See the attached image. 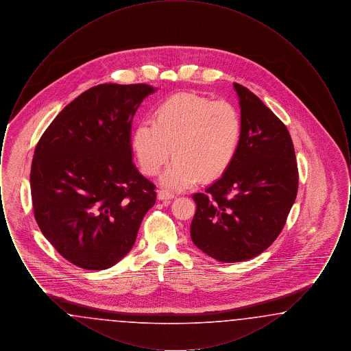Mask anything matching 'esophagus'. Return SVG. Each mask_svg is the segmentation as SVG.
<instances>
[{"label":"esophagus","mask_w":351,"mask_h":351,"mask_svg":"<svg viewBox=\"0 0 351 351\" xmlns=\"http://www.w3.org/2000/svg\"><path fill=\"white\" fill-rule=\"evenodd\" d=\"M173 197H175V195H173V193H171V192H168V191H165V189L158 191V199L160 201L169 202V200H171V199H173Z\"/></svg>","instance_id":"esophagus-1"}]
</instances>
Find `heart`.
I'll use <instances>...</instances> for the list:
<instances>
[{
  "label": "heart",
  "mask_w": 351,
  "mask_h": 351,
  "mask_svg": "<svg viewBox=\"0 0 351 351\" xmlns=\"http://www.w3.org/2000/svg\"><path fill=\"white\" fill-rule=\"evenodd\" d=\"M243 119L229 101H213L195 93H176L160 101L152 122L142 121L134 129L132 149L142 172L162 176L171 189H185L202 180L223 176L242 145Z\"/></svg>",
  "instance_id": "heart-1"
}]
</instances>
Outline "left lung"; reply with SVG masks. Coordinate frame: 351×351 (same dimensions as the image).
Returning <instances> with one entry per match:
<instances>
[{"mask_svg":"<svg viewBox=\"0 0 351 351\" xmlns=\"http://www.w3.org/2000/svg\"><path fill=\"white\" fill-rule=\"evenodd\" d=\"M243 138L229 171L195 193L193 243L225 263L251 259L283 230L296 200L299 171L288 129L247 88L234 83Z\"/></svg>","mask_w":351,"mask_h":351,"instance_id":"1","label":"left lung"}]
</instances>
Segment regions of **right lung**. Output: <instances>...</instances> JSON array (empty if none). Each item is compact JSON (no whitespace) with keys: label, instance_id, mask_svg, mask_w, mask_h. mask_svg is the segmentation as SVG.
Returning <instances> with one entry per match:
<instances>
[{"label":"right lung","instance_id":"add662e5","mask_svg":"<svg viewBox=\"0 0 351 351\" xmlns=\"http://www.w3.org/2000/svg\"><path fill=\"white\" fill-rule=\"evenodd\" d=\"M155 89L100 84L55 117L34 151V216L64 259L106 269L132 250L156 200L155 185L133 163L132 121Z\"/></svg>","mask_w":351,"mask_h":351}]
</instances>
